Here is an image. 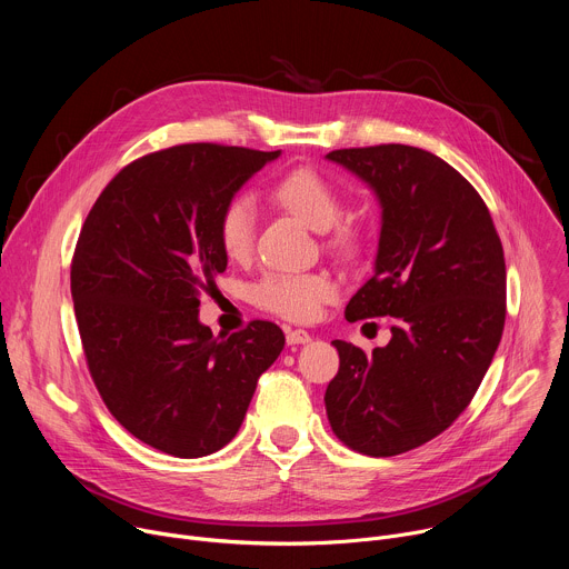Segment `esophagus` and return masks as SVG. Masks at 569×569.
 I'll list each match as a JSON object with an SVG mask.
<instances>
[{
  "instance_id": "esophagus-1",
  "label": "esophagus",
  "mask_w": 569,
  "mask_h": 569,
  "mask_svg": "<svg viewBox=\"0 0 569 569\" xmlns=\"http://www.w3.org/2000/svg\"><path fill=\"white\" fill-rule=\"evenodd\" d=\"M286 340H288L290 347H292V345H306V342H310V333L303 331V329H288Z\"/></svg>"
}]
</instances>
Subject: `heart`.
Instances as JSON below:
<instances>
[{
  "label": "heart",
  "instance_id": "1",
  "mask_svg": "<svg viewBox=\"0 0 569 569\" xmlns=\"http://www.w3.org/2000/svg\"><path fill=\"white\" fill-rule=\"evenodd\" d=\"M270 198L323 236V246L345 259H356L365 250L367 229L353 213H342L338 187L319 171L299 167L281 176ZM257 240V207L250 198L229 200L218 216L220 250L231 261H246ZM338 281L327 270L312 272H268L254 288L252 299L259 308L290 321H310L321 308L336 301Z\"/></svg>",
  "mask_w": 569,
  "mask_h": 569
}]
</instances>
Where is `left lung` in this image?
Listing matches in <instances>:
<instances>
[{"label":"left lung","mask_w":569,"mask_h":569,"mask_svg":"<svg viewBox=\"0 0 569 569\" xmlns=\"http://www.w3.org/2000/svg\"><path fill=\"white\" fill-rule=\"evenodd\" d=\"M327 157L382 207L376 272L345 317L389 315L396 327L371 356L333 342L340 369L323 402L345 446L393 457L448 430L491 367L507 317L505 250L489 207L441 157L405 143Z\"/></svg>","instance_id":"left-lung-1"}]
</instances>
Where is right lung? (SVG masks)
<instances>
[{"instance_id": "add662e5", "label": "right lung", "mask_w": 569, "mask_h": 569, "mask_svg": "<svg viewBox=\"0 0 569 569\" xmlns=\"http://www.w3.org/2000/svg\"><path fill=\"white\" fill-rule=\"evenodd\" d=\"M281 150L180 143L123 167L101 191L71 259L90 376L110 415L173 457L229 443L286 338L272 321L213 338L200 292L224 272L218 216Z\"/></svg>"}]
</instances>
